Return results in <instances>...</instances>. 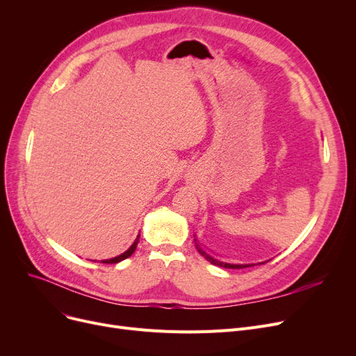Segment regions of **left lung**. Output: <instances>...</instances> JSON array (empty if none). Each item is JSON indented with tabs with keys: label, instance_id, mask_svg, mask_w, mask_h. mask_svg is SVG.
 <instances>
[{
	"label": "left lung",
	"instance_id": "left-lung-1",
	"mask_svg": "<svg viewBox=\"0 0 356 356\" xmlns=\"http://www.w3.org/2000/svg\"><path fill=\"white\" fill-rule=\"evenodd\" d=\"M193 241H195V247H196V250L199 251V254H200L204 259H208L211 264L218 266V267L238 270V268H247V267H252V266H261V264L268 263V261H270V259H267V261H263V263H257V264H229V263H223V261H220V259L215 258L213 255H211V252H208L207 250H204V247L200 244L199 239H197V235H193Z\"/></svg>",
	"mask_w": 356,
	"mask_h": 356
}]
</instances>
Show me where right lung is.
<instances>
[{
  "label": "right lung",
  "mask_w": 356,
  "mask_h": 356,
  "mask_svg": "<svg viewBox=\"0 0 356 356\" xmlns=\"http://www.w3.org/2000/svg\"><path fill=\"white\" fill-rule=\"evenodd\" d=\"M138 242H140V234L137 235V238L134 239L133 244H131L125 251H122L121 254H118V255H115V257H111V258L102 259L101 263H104V264H117V263H120V261H122V259H125V258H128V257H131V255L134 254V251H136V248H137V245H138Z\"/></svg>",
  "instance_id": "right-lung-1"
}]
</instances>
